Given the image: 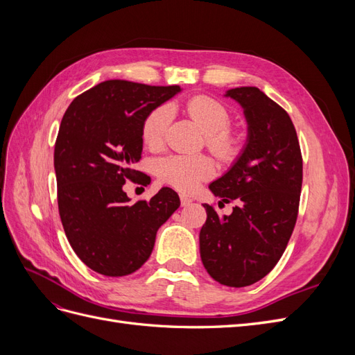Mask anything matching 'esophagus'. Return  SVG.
<instances>
[{"instance_id":"obj_1","label":"esophagus","mask_w":355,"mask_h":355,"mask_svg":"<svg viewBox=\"0 0 355 355\" xmlns=\"http://www.w3.org/2000/svg\"><path fill=\"white\" fill-rule=\"evenodd\" d=\"M192 202V200L189 198V197H187V196H180V204L184 207H187V206H189V204Z\"/></svg>"}]
</instances>
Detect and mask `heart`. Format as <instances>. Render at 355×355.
Returning <instances> with one entry per match:
<instances>
[{
  "label": "heart",
  "instance_id": "heart-1",
  "mask_svg": "<svg viewBox=\"0 0 355 355\" xmlns=\"http://www.w3.org/2000/svg\"><path fill=\"white\" fill-rule=\"evenodd\" d=\"M185 112L206 133V145L223 163H231L243 151V135L230 125L231 111L220 101L206 94H197L184 103ZM171 123V110L161 105L149 112L142 123V139L153 149L164 144ZM214 171L211 161L204 155L175 154L157 161L159 180L180 191L194 189L201 180L209 179Z\"/></svg>",
  "mask_w": 355,
  "mask_h": 355
}]
</instances>
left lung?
Returning a JSON list of instances; mask_svg holds the SVG:
<instances>
[{"mask_svg": "<svg viewBox=\"0 0 355 355\" xmlns=\"http://www.w3.org/2000/svg\"><path fill=\"white\" fill-rule=\"evenodd\" d=\"M243 108L249 137L243 154L210 191L235 201L230 216L204 204L200 254L213 280L245 287L271 272L292 237L302 189V154L288 114L257 87L227 92ZM220 201V202H222Z\"/></svg>", "mask_w": 355, "mask_h": 355, "instance_id": "obj_1", "label": "left lung"}]
</instances>
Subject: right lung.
I'll return each mask as SVG.
<instances>
[{
  "mask_svg": "<svg viewBox=\"0 0 355 355\" xmlns=\"http://www.w3.org/2000/svg\"><path fill=\"white\" fill-rule=\"evenodd\" d=\"M179 85L103 81L75 98L55 144L58 206L67 239L90 270L123 277L151 256L158 228L180 206L171 188L130 204L123 191L137 180L142 123Z\"/></svg>",
  "mask_w": 355,
  "mask_h": 355,
  "instance_id": "right-lung-1",
  "label": "right lung"
}]
</instances>
